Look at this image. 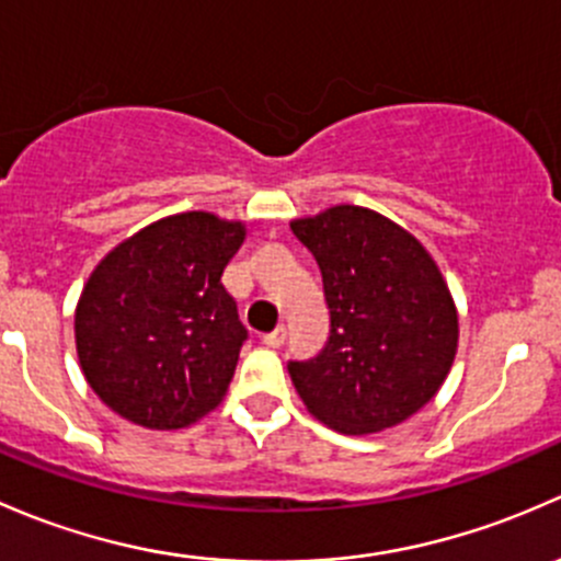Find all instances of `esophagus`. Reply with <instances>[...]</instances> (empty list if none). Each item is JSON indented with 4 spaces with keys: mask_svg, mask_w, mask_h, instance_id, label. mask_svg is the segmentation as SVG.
Returning a JSON list of instances; mask_svg holds the SVG:
<instances>
[{
    "mask_svg": "<svg viewBox=\"0 0 561 561\" xmlns=\"http://www.w3.org/2000/svg\"><path fill=\"white\" fill-rule=\"evenodd\" d=\"M262 343L267 345V348H280V345L286 343V329H283V327H275L273 332L262 334Z\"/></svg>",
    "mask_w": 561,
    "mask_h": 561,
    "instance_id": "obj_1",
    "label": "esophagus"
}]
</instances>
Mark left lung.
Here are the masks:
<instances>
[{
  "mask_svg": "<svg viewBox=\"0 0 561 561\" xmlns=\"http://www.w3.org/2000/svg\"><path fill=\"white\" fill-rule=\"evenodd\" d=\"M291 232L319 264L329 308L321 354L288 362L294 389L343 435L402 424L437 394L459 340L435 259L394 221L356 205L299 218Z\"/></svg>",
  "mask_w": 561,
  "mask_h": 561,
  "instance_id": "1",
  "label": "left lung"
}]
</instances>
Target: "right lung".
Segmentation results:
<instances>
[{
	"instance_id": "add662e5",
	"label": "right lung",
	"mask_w": 561,
	"mask_h": 561,
	"mask_svg": "<svg viewBox=\"0 0 561 561\" xmlns=\"http://www.w3.org/2000/svg\"><path fill=\"white\" fill-rule=\"evenodd\" d=\"M242 240L240 221L178 213L96 264L75 310V343L110 410L148 430H181L224 400L248 340L221 283Z\"/></svg>"
}]
</instances>
